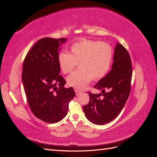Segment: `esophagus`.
Returning <instances> with one entry per match:
<instances>
[{
  "mask_svg": "<svg viewBox=\"0 0 157 157\" xmlns=\"http://www.w3.org/2000/svg\"><path fill=\"white\" fill-rule=\"evenodd\" d=\"M75 94H76V95H77V96H78V95H79L80 93H82V92L80 91V90H77V89H75Z\"/></svg>",
  "mask_w": 157,
  "mask_h": 157,
  "instance_id": "esophagus-1",
  "label": "esophagus"
}]
</instances>
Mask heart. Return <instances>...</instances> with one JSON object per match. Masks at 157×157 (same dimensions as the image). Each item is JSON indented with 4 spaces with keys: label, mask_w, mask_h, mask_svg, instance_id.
Masks as SVG:
<instances>
[{
    "label": "heart",
    "mask_w": 157,
    "mask_h": 157,
    "mask_svg": "<svg viewBox=\"0 0 157 157\" xmlns=\"http://www.w3.org/2000/svg\"><path fill=\"white\" fill-rule=\"evenodd\" d=\"M113 58L111 47L99 41L87 39L75 42L70 48V53L60 52L58 57L59 67L64 74L71 73L78 64L79 70L67 78L70 86L83 89L92 79L98 80L108 73Z\"/></svg>",
    "instance_id": "b5f03b06"
}]
</instances>
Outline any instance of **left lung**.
I'll list each match as a JSON object with an SVG mask.
<instances>
[{
	"instance_id": "left-lung-1",
	"label": "left lung",
	"mask_w": 157,
	"mask_h": 157,
	"mask_svg": "<svg viewBox=\"0 0 157 157\" xmlns=\"http://www.w3.org/2000/svg\"><path fill=\"white\" fill-rule=\"evenodd\" d=\"M132 76L130 56L124 46L117 43L111 70L94 86L101 94L88 92L89 103L83 107V111L89 121L95 124H104L119 115L129 97Z\"/></svg>"
}]
</instances>
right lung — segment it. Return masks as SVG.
Returning a JSON list of instances; mask_svg holds the SVG:
<instances>
[{
    "instance_id": "1",
    "label": "right lung",
    "mask_w": 157,
    "mask_h": 157,
    "mask_svg": "<svg viewBox=\"0 0 157 157\" xmlns=\"http://www.w3.org/2000/svg\"><path fill=\"white\" fill-rule=\"evenodd\" d=\"M65 38H43L27 52L23 65L22 82L28 104L42 121L56 123L67 115L69 103L75 96L72 87L64 88L58 57Z\"/></svg>"
}]
</instances>
